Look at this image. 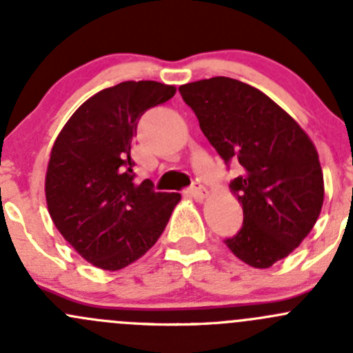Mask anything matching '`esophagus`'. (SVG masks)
Instances as JSON below:
<instances>
[{
	"instance_id": "obj_1",
	"label": "esophagus",
	"mask_w": 353,
	"mask_h": 353,
	"mask_svg": "<svg viewBox=\"0 0 353 353\" xmlns=\"http://www.w3.org/2000/svg\"><path fill=\"white\" fill-rule=\"evenodd\" d=\"M190 194H191V196H193L194 199H203V198H206V194H208V191H206V188L203 186V184L193 183V186L190 188Z\"/></svg>"
}]
</instances>
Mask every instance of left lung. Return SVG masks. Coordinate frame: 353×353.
I'll use <instances>...</instances> for the list:
<instances>
[{
	"instance_id": "obj_1",
	"label": "left lung",
	"mask_w": 353,
	"mask_h": 353,
	"mask_svg": "<svg viewBox=\"0 0 353 353\" xmlns=\"http://www.w3.org/2000/svg\"><path fill=\"white\" fill-rule=\"evenodd\" d=\"M203 134L243 174L230 191L243 205V227L223 243L254 268L287 258L314 227L325 183L314 143L258 88L227 77L179 87Z\"/></svg>"
}]
</instances>
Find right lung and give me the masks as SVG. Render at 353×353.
I'll use <instances>...</instances> for the list:
<instances>
[{"label": "right lung", "instance_id": "right-lung-1", "mask_svg": "<svg viewBox=\"0 0 353 353\" xmlns=\"http://www.w3.org/2000/svg\"><path fill=\"white\" fill-rule=\"evenodd\" d=\"M172 85L123 81L85 101L56 138L46 199L56 229L74 251L109 272L137 261L165 229L179 193L134 183L131 143L140 117L174 97Z\"/></svg>", "mask_w": 353, "mask_h": 353}]
</instances>
